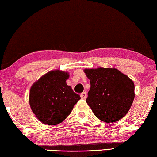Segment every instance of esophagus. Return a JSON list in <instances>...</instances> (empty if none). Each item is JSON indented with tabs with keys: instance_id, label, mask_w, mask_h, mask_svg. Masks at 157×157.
Segmentation results:
<instances>
[{
	"instance_id": "1",
	"label": "esophagus",
	"mask_w": 157,
	"mask_h": 157,
	"mask_svg": "<svg viewBox=\"0 0 157 157\" xmlns=\"http://www.w3.org/2000/svg\"><path fill=\"white\" fill-rule=\"evenodd\" d=\"M86 92H82L80 94V97H81V98L82 99H86Z\"/></svg>"
}]
</instances>
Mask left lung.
Segmentation results:
<instances>
[{
    "mask_svg": "<svg viewBox=\"0 0 157 157\" xmlns=\"http://www.w3.org/2000/svg\"><path fill=\"white\" fill-rule=\"evenodd\" d=\"M91 87L86 101L94 114L106 123L123 118L135 98V85L127 75L116 68L85 69Z\"/></svg>",
    "mask_w": 157,
    "mask_h": 157,
    "instance_id": "obj_1",
    "label": "left lung"
}]
</instances>
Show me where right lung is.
<instances>
[{"label": "right lung", "instance_id": "right-lung-1", "mask_svg": "<svg viewBox=\"0 0 157 157\" xmlns=\"http://www.w3.org/2000/svg\"><path fill=\"white\" fill-rule=\"evenodd\" d=\"M68 78L67 72L50 71L31 87L30 106L36 118L46 125L63 122L80 99V96L65 82Z\"/></svg>", "mask_w": 157, "mask_h": 157}]
</instances>
